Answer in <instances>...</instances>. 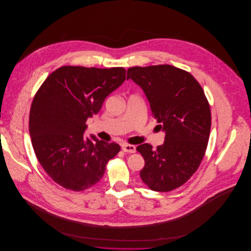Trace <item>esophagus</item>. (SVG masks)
I'll use <instances>...</instances> for the list:
<instances>
[{
  "instance_id": "34e87169",
  "label": "esophagus",
  "mask_w": 251,
  "mask_h": 251,
  "mask_svg": "<svg viewBox=\"0 0 251 251\" xmlns=\"http://www.w3.org/2000/svg\"><path fill=\"white\" fill-rule=\"evenodd\" d=\"M122 149H123L124 152H127V153H134L135 152V146L134 145L123 144Z\"/></svg>"
}]
</instances>
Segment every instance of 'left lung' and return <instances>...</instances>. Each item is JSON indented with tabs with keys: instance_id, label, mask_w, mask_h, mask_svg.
Here are the masks:
<instances>
[{
	"instance_id": "1",
	"label": "left lung",
	"mask_w": 251,
	"mask_h": 251,
	"mask_svg": "<svg viewBox=\"0 0 251 251\" xmlns=\"http://www.w3.org/2000/svg\"><path fill=\"white\" fill-rule=\"evenodd\" d=\"M141 87L152 116L165 132L155 150L136 147L145 165L140 178L150 189L169 192L185 184L201 164L210 137L211 109L203 88L187 71L168 65L130 67L126 79Z\"/></svg>"
}]
</instances>
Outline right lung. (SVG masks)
Listing matches in <instances>:
<instances>
[{"mask_svg":"<svg viewBox=\"0 0 251 251\" xmlns=\"http://www.w3.org/2000/svg\"><path fill=\"white\" fill-rule=\"evenodd\" d=\"M126 80L123 67L62 66L36 92L29 113V134L36 158L61 187L81 192L97 184L121 150L115 142L85 138L86 122L107 96Z\"/></svg>","mask_w":251,"mask_h":251,"instance_id":"add662e5","label":"right lung"}]
</instances>
